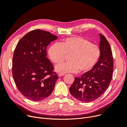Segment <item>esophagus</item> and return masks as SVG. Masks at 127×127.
<instances>
[{"label": "esophagus", "mask_w": 127, "mask_h": 127, "mask_svg": "<svg viewBox=\"0 0 127 127\" xmlns=\"http://www.w3.org/2000/svg\"><path fill=\"white\" fill-rule=\"evenodd\" d=\"M64 74H63V73H59V74H58V76L60 77V76H64Z\"/></svg>", "instance_id": "1"}]
</instances>
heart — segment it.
<instances>
[{
	"instance_id": "b5f03b06",
	"label": "heart",
	"mask_w": 127,
	"mask_h": 127,
	"mask_svg": "<svg viewBox=\"0 0 127 127\" xmlns=\"http://www.w3.org/2000/svg\"><path fill=\"white\" fill-rule=\"evenodd\" d=\"M101 54L98 45L80 36L64 39L59 44L52 45L48 51L50 58L56 64L64 62L69 55V62L55 67L56 71L63 74L78 70L83 73L91 71L99 62Z\"/></svg>"
}]
</instances>
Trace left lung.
I'll return each instance as SVG.
<instances>
[{"label": "left lung", "instance_id": "8db88e82", "mask_svg": "<svg viewBox=\"0 0 127 127\" xmlns=\"http://www.w3.org/2000/svg\"><path fill=\"white\" fill-rule=\"evenodd\" d=\"M101 57L95 67L81 77H75L69 88L72 96L83 102H89L103 95L113 76V57L110 43L104 35L100 34Z\"/></svg>", "mask_w": 127, "mask_h": 127}]
</instances>
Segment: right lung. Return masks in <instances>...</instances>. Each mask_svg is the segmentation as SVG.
Returning a JSON list of instances; mask_svg holds the SVG:
<instances>
[{"instance_id": "1", "label": "right lung", "mask_w": 127, "mask_h": 127, "mask_svg": "<svg viewBox=\"0 0 127 127\" xmlns=\"http://www.w3.org/2000/svg\"><path fill=\"white\" fill-rule=\"evenodd\" d=\"M57 38L50 32L35 29L26 33L16 46L12 75L18 90L29 100H43L55 87L58 75L46 57V47Z\"/></svg>"}]
</instances>
